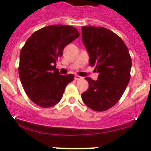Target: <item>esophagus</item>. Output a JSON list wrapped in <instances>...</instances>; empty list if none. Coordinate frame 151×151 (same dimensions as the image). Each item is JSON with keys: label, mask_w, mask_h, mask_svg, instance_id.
Listing matches in <instances>:
<instances>
[{"label": "esophagus", "mask_w": 151, "mask_h": 151, "mask_svg": "<svg viewBox=\"0 0 151 151\" xmlns=\"http://www.w3.org/2000/svg\"><path fill=\"white\" fill-rule=\"evenodd\" d=\"M82 78H83V77H81V76H75V79H76V80H80V79H82Z\"/></svg>", "instance_id": "1"}]
</instances>
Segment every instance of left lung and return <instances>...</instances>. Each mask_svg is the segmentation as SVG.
Returning a JSON list of instances; mask_svg holds the SVG:
<instances>
[{
  "mask_svg": "<svg viewBox=\"0 0 151 151\" xmlns=\"http://www.w3.org/2000/svg\"><path fill=\"white\" fill-rule=\"evenodd\" d=\"M82 38L89 56V65H95L98 79L86 78L89 88L82 93L88 107L97 112L113 107L123 96L130 79L132 61L123 40L103 27H82Z\"/></svg>",
  "mask_w": 151,
  "mask_h": 151,
  "instance_id": "left-lung-1",
  "label": "left lung"
}]
</instances>
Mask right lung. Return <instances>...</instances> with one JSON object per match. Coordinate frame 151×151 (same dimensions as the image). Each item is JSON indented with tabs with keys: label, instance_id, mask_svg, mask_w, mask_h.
<instances>
[{
	"label": "right lung",
	"instance_id": "obj_1",
	"mask_svg": "<svg viewBox=\"0 0 151 151\" xmlns=\"http://www.w3.org/2000/svg\"><path fill=\"white\" fill-rule=\"evenodd\" d=\"M78 36L73 26L56 24L38 30L26 41L20 53L18 72L26 94L36 105H56L74 79L72 74H59L55 65L65 47Z\"/></svg>",
	"mask_w": 151,
	"mask_h": 151
}]
</instances>
